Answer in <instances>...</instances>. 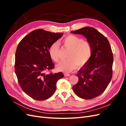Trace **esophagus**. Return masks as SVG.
Returning a JSON list of instances; mask_svg holds the SVG:
<instances>
[{
    "mask_svg": "<svg viewBox=\"0 0 126 126\" xmlns=\"http://www.w3.org/2000/svg\"><path fill=\"white\" fill-rule=\"evenodd\" d=\"M64 76H66V77H69L70 75L69 74H64Z\"/></svg>",
    "mask_w": 126,
    "mask_h": 126,
    "instance_id": "obj_1",
    "label": "esophagus"
}]
</instances>
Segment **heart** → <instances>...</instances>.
<instances>
[{
    "label": "heart",
    "instance_id": "b5f03b06",
    "mask_svg": "<svg viewBox=\"0 0 126 126\" xmlns=\"http://www.w3.org/2000/svg\"><path fill=\"white\" fill-rule=\"evenodd\" d=\"M64 46L69 49L67 56V60L63 61L57 66L59 71L69 72L79 67L85 65L90 59L93 54L92 47L88 41L83 40L79 36L70 35L62 40ZM48 53L50 58L55 62L59 61V44L53 43L49 48Z\"/></svg>",
    "mask_w": 126,
    "mask_h": 126
}]
</instances>
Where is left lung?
Instances as JSON below:
<instances>
[{"instance_id": "obj_1", "label": "left lung", "mask_w": 126, "mask_h": 126, "mask_svg": "<svg viewBox=\"0 0 126 126\" xmlns=\"http://www.w3.org/2000/svg\"><path fill=\"white\" fill-rule=\"evenodd\" d=\"M71 32L83 35L92 47L91 58L78 71V82L72 87L78 97L91 99L104 93L111 80L113 61L111 48L107 38L93 27H86Z\"/></svg>"}]
</instances>
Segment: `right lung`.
Here are the masks:
<instances>
[{"instance_id": "add662e5", "label": "right lung", "mask_w": 126, "mask_h": 126, "mask_svg": "<svg viewBox=\"0 0 126 126\" xmlns=\"http://www.w3.org/2000/svg\"><path fill=\"white\" fill-rule=\"evenodd\" d=\"M63 35L37 29L26 35L18 45L15 73L22 90L34 99L44 100L50 97L56 90L57 81L63 77L61 72L45 73L55 67L49 48Z\"/></svg>"}]
</instances>
